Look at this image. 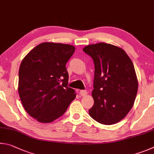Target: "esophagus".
Returning a JSON list of instances; mask_svg holds the SVG:
<instances>
[{
    "label": "esophagus",
    "instance_id": "1",
    "mask_svg": "<svg viewBox=\"0 0 154 154\" xmlns=\"http://www.w3.org/2000/svg\"><path fill=\"white\" fill-rule=\"evenodd\" d=\"M87 91H85V90H81L80 91V95L81 96H86L87 95Z\"/></svg>",
    "mask_w": 154,
    "mask_h": 154
}]
</instances>
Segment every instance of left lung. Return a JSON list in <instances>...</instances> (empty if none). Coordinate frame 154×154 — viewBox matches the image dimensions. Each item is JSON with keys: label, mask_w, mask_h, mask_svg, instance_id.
Masks as SVG:
<instances>
[{"label": "left lung", "mask_w": 154, "mask_h": 154, "mask_svg": "<svg viewBox=\"0 0 154 154\" xmlns=\"http://www.w3.org/2000/svg\"><path fill=\"white\" fill-rule=\"evenodd\" d=\"M83 51L95 65L94 105L89 115L105 125L120 122L130 112L138 90L133 62L122 48L107 43L88 45Z\"/></svg>", "instance_id": "8db88e82"}]
</instances>
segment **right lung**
I'll return each mask as SVG.
<instances>
[{
	"label": "right lung",
	"mask_w": 154,
	"mask_h": 154,
	"mask_svg": "<svg viewBox=\"0 0 154 154\" xmlns=\"http://www.w3.org/2000/svg\"><path fill=\"white\" fill-rule=\"evenodd\" d=\"M74 46L42 42L27 54L19 70L18 93L28 114L42 123L61 116L76 95L67 87L66 64Z\"/></svg>",
	"instance_id": "obj_1"
}]
</instances>
